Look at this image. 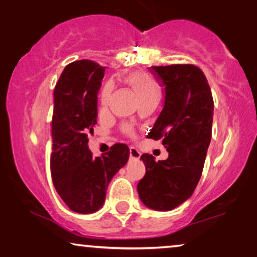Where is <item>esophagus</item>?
Masks as SVG:
<instances>
[{"label":"esophagus","instance_id":"esophagus-1","mask_svg":"<svg viewBox=\"0 0 257 257\" xmlns=\"http://www.w3.org/2000/svg\"><path fill=\"white\" fill-rule=\"evenodd\" d=\"M129 157H130V159H138L141 157L140 151H138L136 148H134V146H130V148H129Z\"/></svg>","mask_w":257,"mask_h":257}]
</instances>
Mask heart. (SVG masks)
Masks as SVG:
<instances>
[{
	"instance_id": "heart-1",
	"label": "heart",
	"mask_w": 257,
	"mask_h": 257,
	"mask_svg": "<svg viewBox=\"0 0 257 257\" xmlns=\"http://www.w3.org/2000/svg\"><path fill=\"white\" fill-rule=\"evenodd\" d=\"M122 81L134 91L138 100H140L141 105L145 103H151V101L158 103L159 96H160V89H159V85L153 77L145 74V73L135 72L122 76ZM108 96L109 87L106 85V87L103 88L99 96L101 106H105L107 104ZM124 132L129 133V129L125 128Z\"/></svg>"
}]
</instances>
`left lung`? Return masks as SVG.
<instances>
[{
	"mask_svg": "<svg viewBox=\"0 0 257 257\" xmlns=\"http://www.w3.org/2000/svg\"><path fill=\"white\" fill-rule=\"evenodd\" d=\"M165 87V104L149 138L162 142L168 158L156 161L144 153L145 175L138 182L142 202L167 211L187 200L200 180L211 140L214 100L200 68L191 64L152 66Z\"/></svg>",
	"mask_w": 257,
	"mask_h": 257,
	"instance_id": "left-lung-1",
	"label": "left lung"
}]
</instances>
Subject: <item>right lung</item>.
<instances>
[{
  "mask_svg": "<svg viewBox=\"0 0 257 257\" xmlns=\"http://www.w3.org/2000/svg\"><path fill=\"white\" fill-rule=\"evenodd\" d=\"M105 68L88 59L73 62L64 68L54 90L51 177L68 208L80 214L101 208L109 182L129 159L125 144H114L96 158L88 148Z\"/></svg>",
  "mask_w": 257,
  "mask_h": 257,
  "instance_id": "add662e5",
  "label": "right lung"
}]
</instances>
